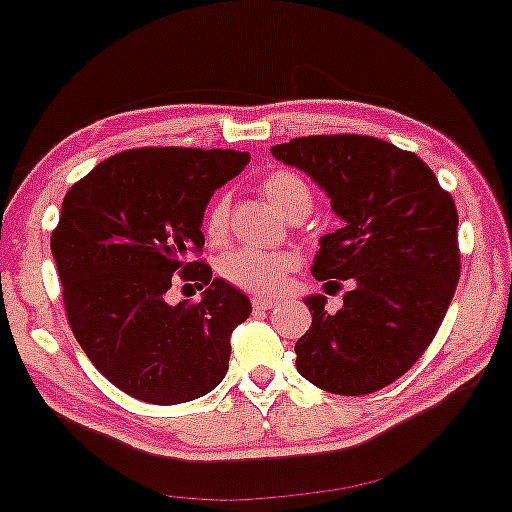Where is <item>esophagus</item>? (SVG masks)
Masks as SVG:
<instances>
[{"label":"esophagus","mask_w":512,"mask_h":512,"mask_svg":"<svg viewBox=\"0 0 512 512\" xmlns=\"http://www.w3.org/2000/svg\"><path fill=\"white\" fill-rule=\"evenodd\" d=\"M252 305H255V310H269V307L276 305V300L267 298V295H255V298H252Z\"/></svg>","instance_id":"obj_1"}]
</instances>
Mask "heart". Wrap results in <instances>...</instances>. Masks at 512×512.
<instances>
[{
  "label": "heart",
  "mask_w": 512,
  "mask_h": 512,
  "mask_svg": "<svg viewBox=\"0 0 512 512\" xmlns=\"http://www.w3.org/2000/svg\"><path fill=\"white\" fill-rule=\"evenodd\" d=\"M262 195L279 209L283 217H291L295 209H310L312 195L307 183L293 171H274L272 176L264 178ZM229 233V202L226 197H217L207 209L205 217V236L209 243L219 245ZM298 267V255L295 252H267L255 248H243L231 252L221 262V272L226 279L240 288H248L255 293H276L281 291L288 274Z\"/></svg>",
  "instance_id": "1"
}]
</instances>
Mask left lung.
<instances>
[{"label": "left lung", "mask_w": 512, "mask_h": 512, "mask_svg": "<svg viewBox=\"0 0 512 512\" xmlns=\"http://www.w3.org/2000/svg\"><path fill=\"white\" fill-rule=\"evenodd\" d=\"M331 200L341 229L319 238L312 274L348 281L338 312L307 295L312 326L295 367L338 396H365L415 365L446 317L460 279L458 209L412 152L369 135H310L274 145Z\"/></svg>", "instance_id": "left-lung-1"}]
</instances>
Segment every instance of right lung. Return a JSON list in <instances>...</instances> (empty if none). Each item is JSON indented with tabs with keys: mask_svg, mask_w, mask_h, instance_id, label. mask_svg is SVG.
<instances>
[{
	"mask_svg": "<svg viewBox=\"0 0 512 512\" xmlns=\"http://www.w3.org/2000/svg\"><path fill=\"white\" fill-rule=\"evenodd\" d=\"M248 162L236 150L140 147L66 193L52 233L66 315L92 365L128 396L188 403L226 377L250 298L190 255L205 245L209 197ZM176 271L206 286L197 306L165 303Z\"/></svg>",
	"mask_w": 512,
	"mask_h": 512,
	"instance_id": "obj_1",
	"label": "right lung"
}]
</instances>
